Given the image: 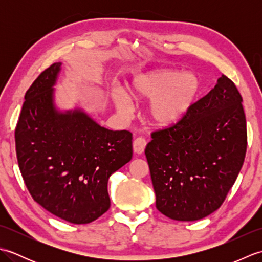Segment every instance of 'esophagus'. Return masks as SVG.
<instances>
[{
	"label": "esophagus",
	"instance_id": "1",
	"mask_svg": "<svg viewBox=\"0 0 262 262\" xmlns=\"http://www.w3.org/2000/svg\"><path fill=\"white\" fill-rule=\"evenodd\" d=\"M145 146H146V141L142 137H138L134 142H133V151H134V153L136 154L144 153Z\"/></svg>",
	"mask_w": 262,
	"mask_h": 262
}]
</instances>
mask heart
I'll list each match as a JSON object with an SVG mask.
<instances>
[{"label": "heart", "instance_id": "heart-1", "mask_svg": "<svg viewBox=\"0 0 262 262\" xmlns=\"http://www.w3.org/2000/svg\"><path fill=\"white\" fill-rule=\"evenodd\" d=\"M200 90L199 77L192 72L179 73L173 70H155L137 75L127 86L128 96L136 101L149 100L146 107L148 120L154 126L166 128L180 122L191 109ZM127 94L111 92V100L122 118L132 114Z\"/></svg>", "mask_w": 262, "mask_h": 262}]
</instances>
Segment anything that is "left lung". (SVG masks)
Listing matches in <instances>:
<instances>
[{
	"mask_svg": "<svg viewBox=\"0 0 262 262\" xmlns=\"http://www.w3.org/2000/svg\"><path fill=\"white\" fill-rule=\"evenodd\" d=\"M145 155L157 208L193 222L221 207L247 152L242 97L225 75L180 122L152 134Z\"/></svg>",
	"mask_w": 262,
	"mask_h": 262,
	"instance_id": "obj_1",
	"label": "left lung"
}]
</instances>
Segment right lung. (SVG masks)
Masks as SVG:
<instances>
[{"mask_svg":"<svg viewBox=\"0 0 262 262\" xmlns=\"http://www.w3.org/2000/svg\"><path fill=\"white\" fill-rule=\"evenodd\" d=\"M62 63L27 91L15 128L19 168L33 200L73 224L96 221L110 207L108 180L133 157L132 133L100 126L82 108L56 104Z\"/></svg>","mask_w":262,"mask_h":262,"instance_id":"add662e5","label":"right lung"}]
</instances>
